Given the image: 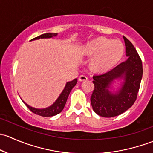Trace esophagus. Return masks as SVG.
Listing matches in <instances>:
<instances>
[{
  "instance_id": "obj_1",
  "label": "esophagus",
  "mask_w": 153,
  "mask_h": 153,
  "mask_svg": "<svg viewBox=\"0 0 153 153\" xmlns=\"http://www.w3.org/2000/svg\"><path fill=\"white\" fill-rule=\"evenodd\" d=\"M88 79V77L86 76H85V75H81V76H79V82L87 81Z\"/></svg>"
}]
</instances>
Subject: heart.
<instances>
[{"instance_id": "1", "label": "heart", "mask_w": 153, "mask_h": 153, "mask_svg": "<svg viewBox=\"0 0 153 153\" xmlns=\"http://www.w3.org/2000/svg\"><path fill=\"white\" fill-rule=\"evenodd\" d=\"M124 46L119 40H110L105 37L94 39L85 46L83 53L92 57L91 67L98 71H105L113 67L122 57Z\"/></svg>"}]
</instances>
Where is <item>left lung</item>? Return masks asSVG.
I'll use <instances>...</instances> for the list:
<instances>
[{
  "label": "left lung",
  "instance_id": "1",
  "mask_svg": "<svg viewBox=\"0 0 153 153\" xmlns=\"http://www.w3.org/2000/svg\"><path fill=\"white\" fill-rule=\"evenodd\" d=\"M127 60L103 74L95 75L91 97L94 111L102 117L119 116L136 100L143 75L141 59L131 42L123 36ZM115 80H122L117 91H111Z\"/></svg>",
  "mask_w": 153,
  "mask_h": 153
}]
</instances>
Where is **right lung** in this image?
<instances>
[{
    "mask_svg": "<svg viewBox=\"0 0 153 153\" xmlns=\"http://www.w3.org/2000/svg\"><path fill=\"white\" fill-rule=\"evenodd\" d=\"M57 36L56 33H46V34H43L40 35L39 37H35V38L32 39L31 40H39V39H43V38H52L53 37H56ZM77 83V79H74V80L70 82H68L66 83L65 88H64L63 91H62V93L60 94V95L59 96V97L57 98V100L55 101L51 105V106L48 107L46 108H42V109H38V108H33V107L29 106L28 104H26V102L23 100L25 105L27 106V108L33 112L35 114L39 115V116H43V117H50V116H56V115L59 114L60 112L62 111L64 107H65L66 101H67L68 97L70 92L71 91L72 88L74 87Z\"/></svg>",
    "mask_w": 153,
    "mask_h": 153,
    "instance_id": "obj_1",
    "label": "right lung"
}]
</instances>
